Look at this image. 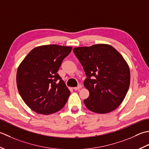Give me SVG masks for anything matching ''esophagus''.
Segmentation results:
<instances>
[{"instance_id": "34e87169", "label": "esophagus", "mask_w": 149, "mask_h": 149, "mask_svg": "<svg viewBox=\"0 0 149 149\" xmlns=\"http://www.w3.org/2000/svg\"><path fill=\"white\" fill-rule=\"evenodd\" d=\"M81 85H79V86H78V87H74L73 89L75 90V91H77V90H79L80 89H81Z\"/></svg>"}]
</instances>
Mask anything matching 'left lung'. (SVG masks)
<instances>
[{
    "instance_id": "1",
    "label": "left lung",
    "mask_w": 149,
    "mask_h": 149,
    "mask_svg": "<svg viewBox=\"0 0 149 149\" xmlns=\"http://www.w3.org/2000/svg\"><path fill=\"white\" fill-rule=\"evenodd\" d=\"M86 72L84 87L89 96L84 100L91 111L106 114L116 109L128 91L130 74L123 56L109 44H98L73 49Z\"/></svg>"
}]
</instances>
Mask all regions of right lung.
<instances>
[{
  "instance_id": "right-lung-1",
  "label": "right lung",
  "mask_w": 149,
  "mask_h": 149,
  "mask_svg": "<svg viewBox=\"0 0 149 149\" xmlns=\"http://www.w3.org/2000/svg\"><path fill=\"white\" fill-rule=\"evenodd\" d=\"M72 47L51 44L36 47L18 67L17 85L26 104L38 114L59 111L68 101L70 91L57 73ZM56 81H59L56 84Z\"/></svg>"
}]
</instances>
